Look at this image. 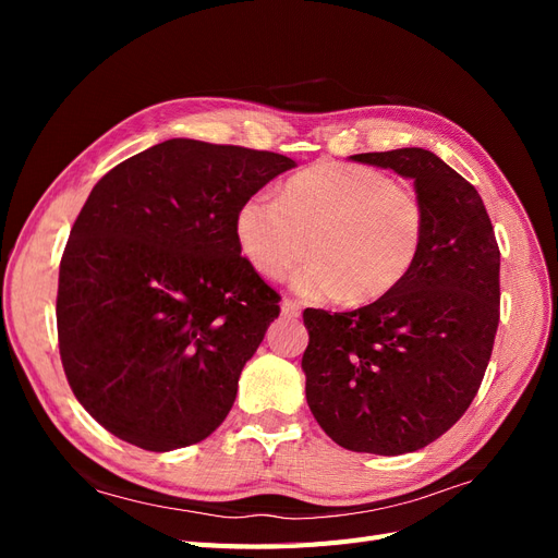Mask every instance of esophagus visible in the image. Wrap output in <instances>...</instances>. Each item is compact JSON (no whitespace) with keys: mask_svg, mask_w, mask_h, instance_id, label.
<instances>
[{"mask_svg":"<svg viewBox=\"0 0 558 558\" xmlns=\"http://www.w3.org/2000/svg\"><path fill=\"white\" fill-rule=\"evenodd\" d=\"M281 314L286 318H298L300 316V305H298L295 300H283L281 302Z\"/></svg>","mask_w":558,"mask_h":558,"instance_id":"1","label":"esophagus"}]
</instances>
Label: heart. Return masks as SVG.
Returning a JSON list of instances; mask_svg holds the SVG:
<instances>
[{
	"mask_svg": "<svg viewBox=\"0 0 558 558\" xmlns=\"http://www.w3.org/2000/svg\"><path fill=\"white\" fill-rule=\"evenodd\" d=\"M240 256L260 277H293L305 298L375 302L412 272L426 238V207L410 185L365 165L324 160L283 183L277 197L248 195L234 211Z\"/></svg>",
	"mask_w": 558,
	"mask_h": 558,
	"instance_id": "1",
	"label": "heart"
}]
</instances>
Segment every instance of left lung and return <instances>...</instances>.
<instances>
[{
	"label": "left lung",
	"instance_id": "1",
	"mask_svg": "<svg viewBox=\"0 0 558 558\" xmlns=\"http://www.w3.org/2000/svg\"><path fill=\"white\" fill-rule=\"evenodd\" d=\"M351 160L412 179L426 238L396 291L353 312L305 310L307 404L332 442L398 456L430 445L470 408L500 318V251L475 185L426 148Z\"/></svg>",
	"mask_w": 558,
	"mask_h": 558
}]
</instances>
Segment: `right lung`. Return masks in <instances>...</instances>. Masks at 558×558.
Here are the masks:
<instances>
[{
    "label": "right lung",
    "instance_id": "right-lung-1",
    "mask_svg": "<svg viewBox=\"0 0 558 558\" xmlns=\"http://www.w3.org/2000/svg\"><path fill=\"white\" fill-rule=\"evenodd\" d=\"M295 160L167 140L97 181L60 260L58 342L86 412L146 451L228 416L279 293L238 251L234 211Z\"/></svg>",
    "mask_w": 558,
    "mask_h": 558
}]
</instances>
